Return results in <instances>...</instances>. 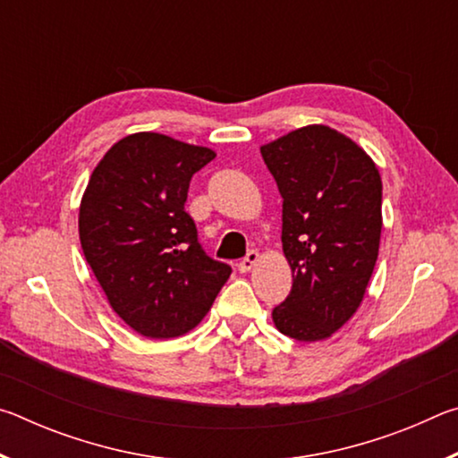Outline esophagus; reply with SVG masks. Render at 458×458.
<instances>
[{"label": "esophagus", "instance_id": "esophagus-1", "mask_svg": "<svg viewBox=\"0 0 458 458\" xmlns=\"http://www.w3.org/2000/svg\"><path fill=\"white\" fill-rule=\"evenodd\" d=\"M259 259H260V254L257 250H250L242 260L238 262V270L240 273H248V270H252V267L257 265Z\"/></svg>", "mask_w": 458, "mask_h": 458}]
</instances>
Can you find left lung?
Returning <instances> with one entry per match:
<instances>
[{"mask_svg": "<svg viewBox=\"0 0 458 458\" xmlns=\"http://www.w3.org/2000/svg\"><path fill=\"white\" fill-rule=\"evenodd\" d=\"M283 198L289 297L276 329L297 341L331 337L361 305L382 234V177L339 131L307 125L260 147Z\"/></svg>", "mask_w": 458, "mask_h": 458, "instance_id": "left-lung-1", "label": "left lung"}]
</instances>
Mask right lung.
Instances as JSON below:
<instances>
[{
    "instance_id": "add662e5",
    "label": "right lung",
    "mask_w": 458,
    "mask_h": 458,
    "mask_svg": "<svg viewBox=\"0 0 458 458\" xmlns=\"http://www.w3.org/2000/svg\"><path fill=\"white\" fill-rule=\"evenodd\" d=\"M214 157L208 147L143 131L114 143L84 190V257L113 311L149 339L196 327L232 273L204 252L183 208L191 175Z\"/></svg>"
}]
</instances>
